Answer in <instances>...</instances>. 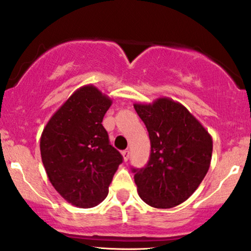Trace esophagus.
<instances>
[{
    "mask_svg": "<svg viewBox=\"0 0 251 251\" xmlns=\"http://www.w3.org/2000/svg\"><path fill=\"white\" fill-rule=\"evenodd\" d=\"M123 156H124V159L125 160H128V158H129V150H124L123 151Z\"/></svg>",
    "mask_w": 251,
    "mask_h": 251,
    "instance_id": "esophagus-1",
    "label": "esophagus"
}]
</instances>
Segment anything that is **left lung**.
Masks as SVG:
<instances>
[{
  "label": "left lung",
  "instance_id": "obj_1",
  "mask_svg": "<svg viewBox=\"0 0 251 251\" xmlns=\"http://www.w3.org/2000/svg\"><path fill=\"white\" fill-rule=\"evenodd\" d=\"M134 109L145 123L151 148L145 168H132L139 196L157 209L181 204L210 168L211 136L185 106L171 99L135 103Z\"/></svg>",
  "mask_w": 251,
  "mask_h": 251
}]
</instances>
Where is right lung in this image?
<instances>
[{"label":"right lung","mask_w":251,"mask_h":251,"mask_svg":"<svg viewBox=\"0 0 251 251\" xmlns=\"http://www.w3.org/2000/svg\"><path fill=\"white\" fill-rule=\"evenodd\" d=\"M111 103L96 87H81L53 113L40 140L50 182L63 199L79 208H93L106 198L123 162L102 125Z\"/></svg>","instance_id":"1"}]
</instances>
